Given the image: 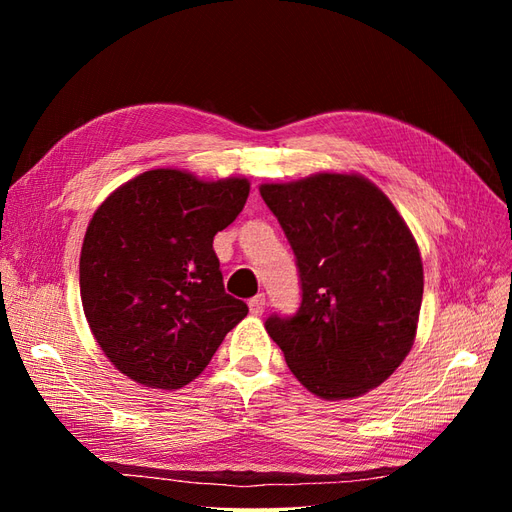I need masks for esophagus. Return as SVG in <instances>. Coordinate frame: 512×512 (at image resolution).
I'll list each match as a JSON object with an SVG mask.
<instances>
[{"instance_id":"34e87169","label":"esophagus","mask_w":512,"mask_h":512,"mask_svg":"<svg viewBox=\"0 0 512 512\" xmlns=\"http://www.w3.org/2000/svg\"><path fill=\"white\" fill-rule=\"evenodd\" d=\"M265 303H267L265 294H256V297H252L250 301H247V307H250V314L260 316L262 312H265Z\"/></svg>"}]
</instances>
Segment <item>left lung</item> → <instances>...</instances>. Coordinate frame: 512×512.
Segmentation results:
<instances>
[{
    "label": "left lung",
    "instance_id": "1",
    "mask_svg": "<svg viewBox=\"0 0 512 512\" xmlns=\"http://www.w3.org/2000/svg\"><path fill=\"white\" fill-rule=\"evenodd\" d=\"M301 277L299 312L267 333L322 399L376 389L406 359L423 301V262L404 218L363 175L316 173L262 183Z\"/></svg>",
    "mask_w": 512,
    "mask_h": 512
}]
</instances>
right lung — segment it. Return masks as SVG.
Listing matches in <instances>:
<instances>
[{
    "label": "right lung",
    "mask_w": 512,
    "mask_h": 512,
    "mask_svg": "<svg viewBox=\"0 0 512 512\" xmlns=\"http://www.w3.org/2000/svg\"><path fill=\"white\" fill-rule=\"evenodd\" d=\"M250 181L177 168L130 179L96 209L81 250V301L98 346L151 389L200 376L247 305L224 290L213 237L241 213Z\"/></svg>",
    "instance_id": "obj_1"
}]
</instances>
